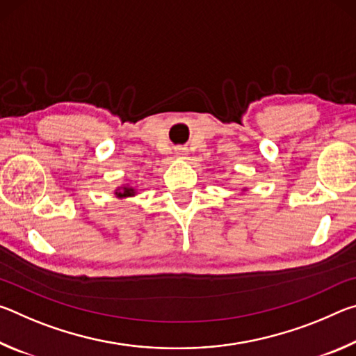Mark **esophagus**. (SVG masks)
I'll use <instances>...</instances> for the list:
<instances>
[{
	"label": "esophagus",
	"mask_w": 356,
	"mask_h": 356,
	"mask_svg": "<svg viewBox=\"0 0 356 356\" xmlns=\"http://www.w3.org/2000/svg\"><path fill=\"white\" fill-rule=\"evenodd\" d=\"M186 152H188V149L184 147V146H177L176 149H174V154H176V156H179V159H184Z\"/></svg>",
	"instance_id": "esophagus-1"
}]
</instances>
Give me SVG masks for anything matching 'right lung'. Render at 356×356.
I'll return each mask as SVG.
<instances>
[{"mask_svg":"<svg viewBox=\"0 0 356 356\" xmlns=\"http://www.w3.org/2000/svg\"><path fill=\"white\" fill-rule=\"evenodd\" d=\"M114 195L118 197H129V196H135L136 195V190L131 188V186L125 185V186H120V190L114 191Z\"/></svg>","mask_w":356,"mask_h":356,"instance_id":"right-lung-1","label":"right lung"}]
</instances>
